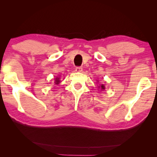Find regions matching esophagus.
<instances>
[{
    "mask_svg": "<svg viewBox=\"0 0 157 157\" xmlns=\"http://www.w3.org/2000/svg\"><path fill=\"white\" fill-rule=\"evenodd\" d=\"M82 71H83V68H82V67H81V66H78V67L76 68V72H81Z\"/></svg>",
    "mask_w": 157,
    "mask_h": 157,
    "instance_id": "obj_1",
    "label": "esophagus"
}]
</instances>
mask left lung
I'll return each instance as SVG.
<instances>
[{
  "label": "left lung",
  "instance_id": "obj_1",
  "mask_svg": "<svg viewBox=\"0 0 157 157\" xmlns=\"http://www.w3.org/2000/svg\"><path fill=\"white\" fill-rule=\"evenodd\" d=\"M98 87H99L100 88V86H98ZM105 89V86H104V85H101V90H104Z\"/></svg>",
  "mask_w": 157,
  "mask_h": 157
}]
</instances>
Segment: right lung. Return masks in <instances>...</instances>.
I'll use <instances>...</instances> for the list:
<instances>
[{
	"mask_svg": "<svg viewBox=\"0 0 157 157\" xmlns=\"http://www.w3.org/2000/svg\"><path fill=\"white\" fill-rule=\"evenodd\" d=\"M60 83V80H59V78H57L55 79V83H56V84H59V83Z\"/></svg>",
	"mask_w": 157,
	"mask_h": 157,
	"instance_id": "obj_1",
	"label": "right lung"
}]
</instances>
